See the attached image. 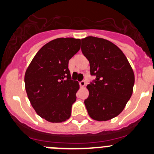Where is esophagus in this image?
Masks as SVG:
<instances>
[{"mask_svg":"<svg viewBox=\"0 0 154 154\" xmlns=\"http://www.w3.org/2000/svg\"><path fill=\"white\" fill-rule=\"evenodd\" d=\"M85 82L84 81V80H82V81H81V82H79V85H80V86L81 87H84L85 85Z\"/></svg>","mask_w":154,"mask_h":154,"instance_id":"esophagus-1","label":"esophagus"}]
</instances>
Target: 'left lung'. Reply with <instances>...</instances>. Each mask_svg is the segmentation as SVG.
Masks as SVG:
<instances>
[{
	"instance_id": "obj_1",
	"label": "left lung",
	"mask_w": 154,
	"mask_h": 154,
	"mask_svg": "<svg viewBox=\"0 0 154 154\" xmlns=\"http://www.w3.org/2000/svg\"><path fill=\"white\" fill-rule=\"evenodd\" d=\"M82 51L96 79L87 85L85 100L89 116L107 121L122 112L133 93L135 77L123 52L112 42L89 36L82 39Z\"/></svg>"
}]
</instances>
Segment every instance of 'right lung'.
<instances>
[{
  "label": "right lung",
  "instance_id": "obj_1",
  "mask_svg": "<svg viewBox=\"0 0 154 154\" xmlns=\"http://www.w3.org/2000/svg\"><path fill=\"white\" fill-rule=\"evenodd\" d=\"M80 42L73 38L51 41L37 52L25 72L30 103L48 122L62 123L71 116L79 84L71 79L69 61L80 49Z\"/></svg>",
  "mask_w": 154,
  "mask_h": 154
}]
</instances>
